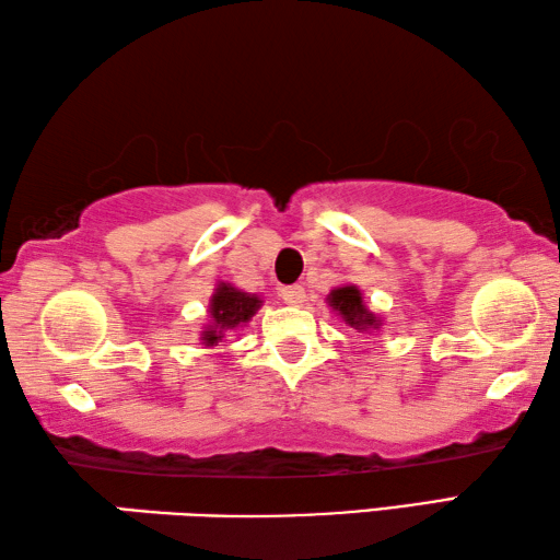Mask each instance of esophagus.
I'll return each mask as SVG.
<instances>
[{
    "instance_id": "obj_1",
    "label": "esophagus",
    "mask_w": 560,
    "mask_h": 560,
    "mask_svg": "<svg viewBox=\"0 0 560 560\" xmlns=\"http://www.w3.org/2000/svg\"><path fill=\"white\" fill-rule=\"evenodd\" d=\"M278 292L280 300L288 302V305H302L305 302V288L302 285H282Z\"/></svg>"
}]
</instances>
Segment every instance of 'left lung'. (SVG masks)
Masks as SVG:
<instances>
[{
    "mask_svg": "<svg viewBox=\"0 0 560 560\" xmlns=\"http://www.w3.org/2000/svg\"><path fill=\"white\" fill-rule=\"evenodd\" d=\"M329 307L337 312L347 327L357 331H371L381 327V317L374 312H369L364 305V298H361V290L357 285H345L335 288L327 295Z\"/></svg>",
    "mask_w": 560,
    "mask_h": 560,
    "instance_id": "1",
    "label": "left lung"
}]
</instances>
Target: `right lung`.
<instances>
[{"label": "right lung", "mask_w": 560, "mask_h": 560, "mask_svg": "<svg viewBox=\"0 0 560 560\" xmlns=\"http://www.w3.org/2000/svg\"><path fill=\"white\" fill-rule=\"evenodd\" d=\"M260 305L262 300L258 295L233 288L231 282H219L209 302V325L201 331L203 347H219V341H223L229 331L250 322Z\"/></svg>", "instance_id": "add662e5"}]
</instances>
